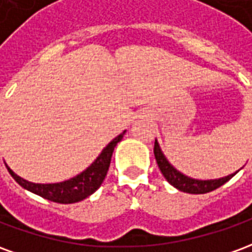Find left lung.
<instances>
[{"instance_id": "8db88e82", "label": "left lung", "mask_w": 252, "mask_h": 252, "mask_svg": "<svg viewBox=\"0 0 252 252\" xmlns=\"http://www.w3.org/2000/svg\"><path fill=\"white\" fill-rule=\"evenodd\" d=\"M154 155L157 159V163L159 166V170L162 171L163 177L167 180L170 185H173L181 191H185V193H190V194H204V193H209L212 190L220 188L224 185L225 182L232 178L233 174H229L227 177H222L219 180H194V178H190L188 175L182 174L181 171L175 169L173 164L170 163L167 158L164 157V154L162 153V150L159 147L158 140L155 139V146H154Z\"/></svg>"}]
</instances>
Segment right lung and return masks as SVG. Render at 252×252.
<instances>
[{
	"label": "right lung",
	"mask_w": 252,
	"mask_h": 252,
	"mask_svg": "<svg viewBox=\"0 0 252 252\" xmlns=\"http://www.w3.org/2000/svg\"><path fill=\"white\" fill-rule=\"evenodd\" d=\"M124 135H126V131L120 133L119 136H116L101 151L98 158L95 159L88 169L83 170L81 174L75 175L70 180L63 181V182H58V184H33V182H30V181L19 177L17 174H14L13 170L10 169L6 163H5V166L8 169L9 174L13 177V180L20 186H23L24 189L30 190L32 193L40 195L46 200L52 201V202L74 204V202L85 200L86 197L93 194L94 191L101 186V184L104 182L106 173L109 170L113 150Z\"/></svg>",
	"instance_id": "right-lung-1"
}]
</instances>
